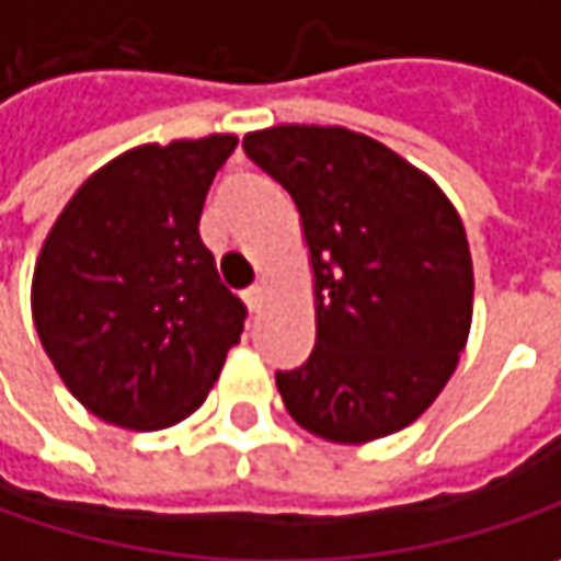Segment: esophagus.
<instances>
[{"instance_id":"obj_1","label":"esophagus","mask_w":561,"mask_h":561,"mask_svg":"<svg viewBox=\"0 0 561 561\" xmlns=\"http://www.w3.org/2000/svg\"><path fill=\"white\" fill-rule=\"evenodd\" d=\"M243 298H247V305L256 311V308L263 305V285H250V288L243 291Z\"/></svg>"}]
</instances>
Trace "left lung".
<instances>
[{
  "label": "left lung",
  "instance_id": "obj_1",
  "mask_svg": "<svg viewBox=\"0 0 561 561\" xmlns=\"http://www.w3.org/2000/svg\"><path fill=\"white\" fill-rule=\"evenodd\" d=\"M247 157L291 195L314 270L318 340L276 373L288 414L331 443L414 424L449 382L472 324L466 228L436 182L346 128L279 125Z\"/></svg>",
  "mask_w": 561,
  "mask_h": 561
}]
</instances>
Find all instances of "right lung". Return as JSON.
<instances>
[{
	"instance_id": "1",
	"label": "right lung",
	"mask_w": 561,
	"mask_h": 561,
	"mask_svg": "<svg viewBox=\"0 0 561 561\" xmlns=\"http://www.w3.org/2000/svg\"><path fill=\"white\" fill-rule=\"evenodd\" d=\"M237 137L147 144L85 179L34 266L37 336L95 417L128 431L185 421L240 340L247 305L198 221Z\"/></svg>"
}]
</instances>
